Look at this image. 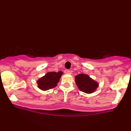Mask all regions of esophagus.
I'll return each mask as SVG.
<instances>
[{
	"label": "esophagus",
	"instance_id": "1",
	"mask_svg": "<svg viewBox=\"0 0 131 131\" xmlns=\"http://www.w3.org/2000/svg\"><path fill=\"white\" fill-rule=\"evenodd\" d=\"M64 73H65L66 74H72V72H71L70 70H67V69H66L65 70H64Z\"/></svg>",
	"mask_w": 131,
	"mask_h": 131
}]
</instances>
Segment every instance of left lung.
I'll return each instance as SVG.
<instances>
[{"label": "left lung", "mask_w": 131, "mask_h": 131, "mask_svg": "<svg viewBox=\"0 0 131 131\" xmlns=\"http://www.w3.org/2000/svg\"><path fill=\"white\" fill-rule=\"evenodd\" d=\"M75 82L81 91L87 94L94 92L99 86V83L93 80L88 74H79L76 75Z\"/></svg>", "instance_id": "left-lung-1"}]
</instances>
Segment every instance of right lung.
<instances>
[{
    "label": "right lung",
    "instance_id": "right-lung-1",
    "mask_svg": "<svg viewBox=\"0 0 131 131\" xmlns=\"http://www.w3.org/2000/svg\"><path fill=\"white\" fill-rule=\"evenodd\" d=\"M63 72L61 71L55 72H50L47 73L45 76L37 81L38 88L43 91L48 90L51 88H55L57 85Z\"/></svg>",
    "mask_w": 131,
    "mask_h": 131
}]
</instances>
